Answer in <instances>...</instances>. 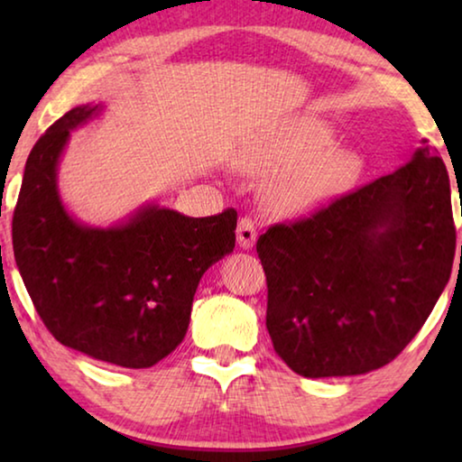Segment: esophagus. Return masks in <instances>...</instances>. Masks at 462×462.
<instances>
[{"instance_id": "34e87169", "label": "esophagus", "mask_w": 462, "mask_h": 462, "mask_svg": "<svg viewBox=\"0 0 462 462\" xmlns=\"http://www.w3.org/2000/svg\"><path fill=\"white\" fill-rule=\"evenodd\" d=\"M236 236H238V245L242 248H253L256 242V226L250 217H240L238 220V228H236Z\"/></svg>"}]
</instances>
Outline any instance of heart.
<instances>
[{"label": "heart", "mask_w": 462, "mask_h": 462, "mask_svg": "<svg viewBox=\"0 0 462 462\" xmlns=\"http://www.w3.org/2000/svg\"><path fill=\"white\" fill-rule=\"evenodd\" d=\"M332 132L324 124L297 122L250 148L238 159L248 173H271L267 199L279 212L316 209L350 189L363 171V161L348 148L330 146Z\"/></svg>", "instance_id": "1"}]
</instances>
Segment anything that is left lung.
I'll list each match as a JSON object with an SVG mask.
<instances>
[{"instance_id": "left-lung-1", "label": "left lung", "mask_w": 462, "mask_h": 462, "mask_svg": "<svg viewBox=\"0 0 462 462\" xmlns=\"http://www.w3.org/2000/svg\"><path fill=\"white\" fill-rule=\"evenodd\" d=\"M455 248L447 167L421 140L393 173L256 240L275 353L310 379L381 369L424 326Z\"/></svg>"}]
</instances>
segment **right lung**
Returning a JSON list of instances; mask_svg holds the SVG:
<instances>
[{"label":"right lung","mask_w":462,"mask_h":462,"mask_svg":"<svg viewBox=\"0 0 462 462\" xmlns=\"http://www.w3.org/2000/svg\"><path fill=\"white\" fill-rule=\"evenodd\" d=\"M101 112L77 106L38 138L14 209V256L30 300L60 344L97 361L148 369L185 338L199 279L234 250L236 209L187 217L143 206L91 228L62 206L57 169L71 130Z\"/></svg>","instance_id":"obj_1"}]
</instances>
